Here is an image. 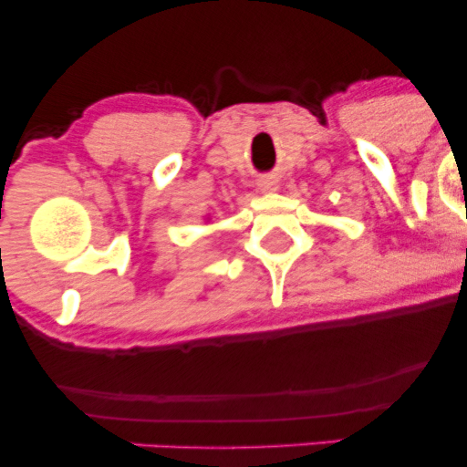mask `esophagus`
Here are the masks:
<instances>
[{
	"mask_svg": "<svg viewBox=\"0 0 467 467\" xmlns=\"http://www.w3.org/2000/svg\"><path fill=\"white\" fill-rule=\"evenodd\" d=\"M256 186H259L264 192H272L278 189V180L275 178V175H265V178H261L259 182H256Z\"/></svg>",
	"mask_w": 467,
	"mask_h": 467,
	"instance_id": "obj_1",
	"label": "esophagus"
}]
</instances>
